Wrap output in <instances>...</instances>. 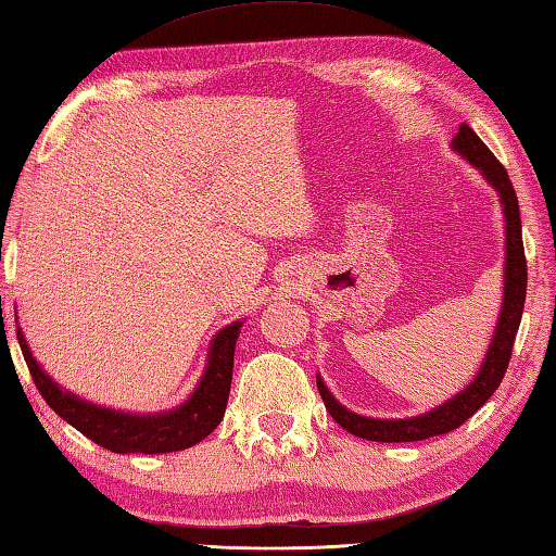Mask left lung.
<instances>
[{
  "label": "left lung",
  "mask_w": 556,
  "mask_h": 556,
  "mask_svg": "<svg viewBox=\"0 0 556 556\" xmlns=\"http://www.w3.org/2000/svg\"><path fill=\"white\" fill-rule=\"evenodd\" d=\"M453 148L467 156L477 169L484 174V179L496 188L501 195V205H504L506 215V288H504V309H501L498 327L494 333V341L489 345V353L477 380L459 392L453 400L445 402L443 406L433 408L424 416L402 418V421H382V418H368L349 412L333 400L331 392L324 387V382L317 377L319 394L324 400V406L345 431L365 438V441L375 443H414L426 441V438L443 435L455 431L463 426L469 416H475L481 404H486L491 394L498 390L501 380H504L506 368L510 363L513 343H516V333L520 327L522 305H526V290H528V261L526 249H522V229H520V211H518V195L513 191V184L508 179V172L504 169L494 152H491L484 142L479 140V135L469 128L467 123L459 125V130L453 140Z\"/></svg>",
  "instance_id": "obj_1"
}]
</instances>
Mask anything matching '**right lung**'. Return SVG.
I'll use <instances>...</instances> for the list:
<instances>
[{
  "instance_id": "obj_1",
  "label": "right lung",
  "mask_w": 556,
  "mask_h": 556,
  "mask_svg": "<svg viewBox=\"0 0 556 556\" xmlns=\"http://www.w3.org/2000/svg\"><path fill=\"white\" fill-rule=\"evenodd\" d=\"M239 327H242V321L229 324V327H225L215 337L205 375L191 400L184 406L174 408V412L160 416L121 414L77 400L75 394L60 390V387L40 370V365L28 351L21 329H16V339L40 396H43L46 404L60 418H65L70 426H75L79 433L89 438V441L111 450V453L160 455L176 453V450H186L201 443L203 438L211 435L217 424L223 421L229 384H232L235 345L239 337Z\"/></svg>"
}]
</instances>
